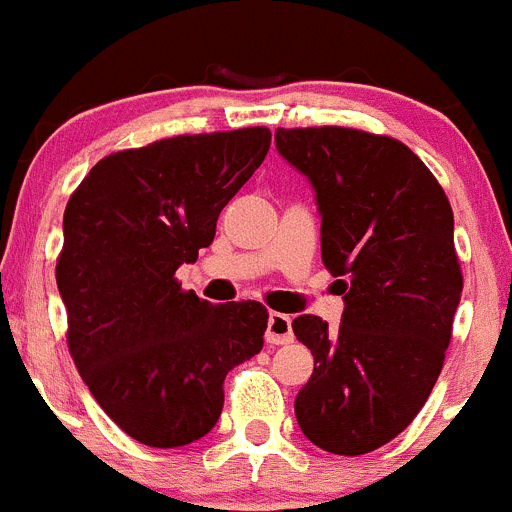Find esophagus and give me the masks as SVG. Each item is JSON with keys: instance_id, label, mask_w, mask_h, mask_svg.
Segmentation results:
<instances>
[{"instance_id": "obj_1", "label": "esophagus", "mask_w": 512, "mask_h": 512, "mask_svg": "<svg viewBox=\"0 0 512 512\" xmlns=\"http://www.w3.org/2000/svg\"><path fill=\"white\" fill-rule=\"evenodd\" d=\"M266 341L268 343H291L293 341V328H291V316L286 313H268L266 323Z\"/></svg>"}]
</instances>
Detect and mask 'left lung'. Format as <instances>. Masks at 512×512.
Returning a JSON list of instances; mask_svg holds the SVG:
<instances>
[{
  "label": "left lung",
  "mask_w": 512,
  "mask_h": 512,
  "mask_svg": "<svg viewBox=\"0 0 512 512\" xmlns=\"http://www.w3.org/2000/svg\"><path fill=\"white\" fill-rule=\"evenodd\" d=\"M276 149L316 194L321 258L343 296L338 328L311 313L293 321L316 361L296 421L328 453H371L411 426L443 368L463 291L453 211L391 136L276 129Z\"/></svg>",
  "instance_id": "1"
}]
</instances>
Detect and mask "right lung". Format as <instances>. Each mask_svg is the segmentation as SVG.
<instances>
[{
  "label": "right lung",
  "mask_w": 512,
  "mask_h": 512,
  "mask_svg": "<svg viewBox=\"0 0 512 512\" xmlns=\"http://www.w3.org/2000/svg\"><path fill=\"white\" fill-rule=\"evenodd\" d=\"M268 146L271 131L254 126L116 151L64 211L57 286L69 353L106 416L151 448L204 438L226 373L263 348L261 303L214 306L174 273L211 246L221 209Z\"/></svg>",
  "instance_id": "add662e5"
}]
</instances>
